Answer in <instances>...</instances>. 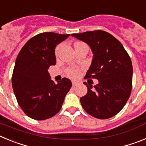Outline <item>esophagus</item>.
<instances>
[{
    "label": "esophagus",
    "instance_id": "obj_1",
    "mask_svg": "<svg viewBox=\"0 0 146 146\" xmlns=\"http://www.w3.org/2000/svg\"><path fill=\"white\" fill-rule=\"evenodd\" d=\"M79 84H80L79 82H76V81H73V82H72V86H74V87H75V86H77Z\"/></svg>",
    "mask_w": 146,
    "mask_h": 146
}]
</instances>
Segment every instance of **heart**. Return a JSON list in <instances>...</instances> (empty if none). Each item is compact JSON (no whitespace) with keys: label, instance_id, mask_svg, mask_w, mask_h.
Here are the masks:
<instances>
[{"label":"heart","instance_id":"b5f03b06","mask_svg":"<svg viewBox=\"0 0 146 146\" xmlns=\"http://www.w3.org/2000/svg\"><path fill=\"white\" fill-rule=\"evenodd\" d=\"M80 43H82V42H76L75 43H74V45ZM59 47H60V45L58 46V47H56V49H55V54H57ZM80 69L78 68V67L72 66L69 67V68H68V69H66V75L68 76V77H71V78H73V79H76V78H77V77L80 75Z\"/></svg>","mask_w":146,"mask_h":146}]
</instances>
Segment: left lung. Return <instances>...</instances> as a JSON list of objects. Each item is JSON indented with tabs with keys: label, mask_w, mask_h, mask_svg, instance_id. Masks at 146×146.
I'll use <instances>...</instances> for the list:
<instances>
[{
	"label": "left lung",
	"mask_w": 146,
	"mask_h": 146,
	"mask_svg": "<svg viewBox=\"0 0 146 146\" xmlns=\"http://www.w3.org/2000/svg\"><path fill=\"white\" fill-rule=\"evenodd\" d=\"M71 36L87 43L94 53L92 64L84 78L99 80L94 87L84 82L88 92L80 98L82 108L99 119L114 116L123 109L131 94L133 70L129 55L117 38L104 31Z\"/></svg>",
	"instance_id": "left-lung-1"
}]
</instances>
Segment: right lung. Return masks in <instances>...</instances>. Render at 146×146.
<instances>
[{
    "label": "right lung",
    "mask_w": 146,
    "mask_h": 146,
    "mask_svg": "<svg viewBox=\"0 0 146 146\" xmlns=\"http://www.w3.org/2000/svg\"><path fill=\"white\" fill-rule=\"evenodd\" d=\"M69 36L53 32L39 33L28 40L18 54L11 83L18 104L31 118L41 121L57 114L72 87L66 77L55 84L47 71L56 64V45Z\"/></svg>",
    "instance_id": "obj_1"
}]
</instances>
